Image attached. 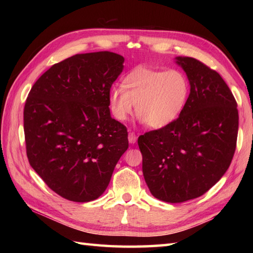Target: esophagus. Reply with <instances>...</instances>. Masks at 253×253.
<instances>
[{"label":"esophagus","instance_id":"34e87169","mask_svg":"<svg viewBox=\"0 0 253 253\" xmlns=\"http://www.w3.org/2000/svg\"><path fill=\"white\" fill-rule=\"evenodd\" d=\"M128 141H129V143H131V144H133L137 141V136L135 132L130 131L129 133H128Z\"/></svg>","mask_w":253,"mask_h":253}]
</instances>
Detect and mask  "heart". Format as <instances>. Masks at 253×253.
I'll return each instance as SVG.
<instances>
[{
  "label": "heart",
  "mask_w": 253,
  "mask_h": 253,
  "mask_svg": "<svg viewBox=\"0 0 253 253\" xmlns=\"http://www.w3.org/2000/svg\"><path fill=\"white\" fill-rule=\"evenodd\" d=\"M190 94V82L180 69L133 68L123 79L122 89L109 95V109L118 122H125L135 104L141 123L154 129L168 127L184 112Z\"/></svg>",
  "instance_id": "b5f03b06"
}]
</instances>
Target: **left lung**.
I'll use <instances>...</instances> for the list:
<instances>
[{
  "label": "left lung",
  "instance_id": "obj_1",
  "mask_svg": "<svg viewBox=\"0 0 253 253\" xmlns=\"http://www.w3.org/2000/svg\"><path fill=\"white\" fill-rule=\"evenodd\" d=\"M190 82L184 112L169 126L138 138L152 196L180 203L204 195L226 173L238 135V110L221 75L192 57H176Z\"/></svg>",
  "mask_w": 253,
  "mask_h": 253
}]
</instances>
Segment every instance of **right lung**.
<instances>
[{
	"label": "right lung",
	"instance_id": "obj_1",
	"mask_svg": "<svg viewBox=\"0 0 253 253\" xmlns=\"http://www.w3.org/2000/svg\"><path fill=\"white\" fill-rule=\"evenodd\" d=\"M124 57L102 51L56 63L32 85L24 109L31 168L58 196L98 199L128 149L127 128L111 117L109 95Z\"/></svg>",
	"mask_w": 253,
	"mask_h": 253
}]
</instances>
